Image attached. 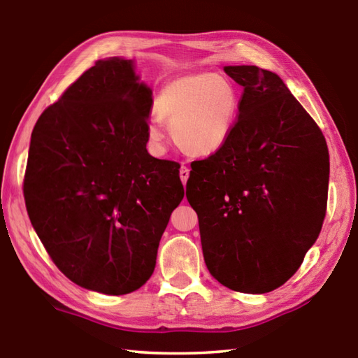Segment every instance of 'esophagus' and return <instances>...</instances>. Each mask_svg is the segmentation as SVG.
<instances>
[{
	"instance_id": "esophagus-1",
	"label": "esophagus",
	"mask_w": 358,
	"mask_h": 358,
	"mask_svg": "<svg viewBox=\"0 0 358 358\" xmlns=\"http://www.w3.org/2000/svg\"><path fill=\"white\" fill-rule=\"evenodd\" d=\"M180 178H181V181H183V185H186V181L189 178V169L186 166L180 167Z\"/></svg>"
}]
</instances>
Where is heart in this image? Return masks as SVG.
Instances as JSON below:
<instances>
[{
    "mask_svg": "<svg viewBox=\"0 0 358 358\" xmlns=\"http://www.w3.org/2000/svg\"><path fill=\"white\" fill-rule=\"evenodd\" d=\"M239 91L227 76L192 73L167 82L155 97V113L147 125V141L163 153L171 129L175 143L187 155L208 158L220 152L239 115Z\"/></svg>",
    "mask_w": 358,
    "mask_h": 358,
    "instance_id": "1",
    "label": "heart"
}]
</instances>
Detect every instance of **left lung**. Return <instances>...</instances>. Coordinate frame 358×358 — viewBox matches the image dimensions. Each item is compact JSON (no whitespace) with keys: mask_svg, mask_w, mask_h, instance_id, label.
Listing matches in <instances>:
<instances>
[{"mask_svg":"<svg viewBox=\"0 0 358 358\" xmlns=\"http://www.w3.org/2000/svg\"><path fill=\"white\" fill-rule=\"evenodd\" d=\"M243 87L220 152L194 161L186 183L209 273L231 290L268 293L295 275L323 227L329 152L323 133L281 77L223 68Z\"/></svg>","mask_w":358,"mask_h":358,"instance_id":"left-lung-1","label":"left lung"}]
</instances>
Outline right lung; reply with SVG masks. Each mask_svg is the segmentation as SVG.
<instances>
[{"mask_svg": "<svg viewBox=\"0 0 358 358\" xmlns=\"http://www.w3.org/2000/svg\"><path fill=\"white\" fill-rule=\"evenodd\" d=\"M152 90L135 60H97L32 130L24 200L68 279L103 295L143 287L185 197L180 164L145 149Z\"/></svg>", "mask_w": 358, "mask_h": 358, "instance_id": "add662e5", "label": "right lung"}]
</instances>
